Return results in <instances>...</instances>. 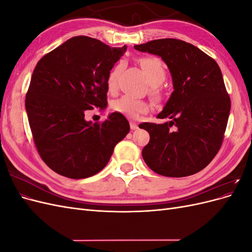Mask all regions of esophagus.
<instances>
[{"mask_svg": "<svg viewBox=\"0 0 252 252\" xmlns=\"http://www.w3.org/2000/svg\"><path fill=\"white\" fill-rule=\"evenodd\" d=\"M130 128H131V130H135V129H138L139 127L135 123H133V122H130Z\"/></svg>", "mask_w": 252, "mask_h": 252, "instance_id": "esophagus-1", "label": "esophagus"}]
</instances>
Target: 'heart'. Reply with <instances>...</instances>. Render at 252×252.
<instances>
[{"label": "heart", "instance_id": "b5f03b06", "mask_svg": "<svg viewBox=\"0 0 252 252\" xmlns=\"http://www.w3.org/2000/svg\"><path fill=\"white\" fill-rule=\"evenodd\" d=\"M136 63L140 66L142 71L146 77L147 82L149 83V94L156 102H159L162 98L161 93H159V86L162 85L166 79V69L162 62V60L158 57H142L136 59ZM122 70V64L114 66L107 77V87L109 90L114 89L117 85L118 75ZM112 109L123 114V116L135 119L140 114H145L150 110V105L141 100H135L130 96L124 95L112 103Z\"/></svg>", "mask_w": 252, "mask_h": 252}]
</instances>
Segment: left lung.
I'll list each match as a JSON object with an SVG mask.
<instances>
[{"mask_svg": "<svg viewBox=\"0 0 252 252\" xmlns=\"http://www.w3.org/2000/svg\"><path fill=\"white\" fill-rule=\"evenodd\" d=\"M134 49L162 58L174 89L158 114L169 121L139 125L150 135L142 151L145 163L170 178L201 171L220 150L230 112L218 63L192 44L177 39L150 41L134 45Z\"/></svg>", "mask_w": 252, "mask_h": 252, "instance_id": "1", "label": "left lung"}]
</instances>
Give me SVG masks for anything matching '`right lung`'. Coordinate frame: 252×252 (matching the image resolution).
Wrapping results in <instances>:
<instances>
[{
	"instance_id": "1",
	"label": "right lung",
	"mask_w": 252,
	"mask_h": 252,
	"mask_svg": "<svg viewBox=\"0 0 252 252\" xmlns=\"http://www.w3.org/2000/svg\"><path fill=\"white\" fill-rule=\"evenodd\" d=\"M126 49L79 35L37 62L25 107L35 147L55 172L69 179L96 174L129 132L118 112L103 123L85 120L86 110L107 107V77Z\"/></svg>"
}]
</instances>
